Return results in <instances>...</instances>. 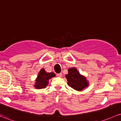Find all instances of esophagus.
Here are the masks:
<instances>
[{
	"label": "esophagus",
	"mask_w": 121,
	"mask_h": 121,
	"mask_svg": "<svg viewBox=\"0 0 121 121\" xmlns=\"http://www.w3.org/2000/svg\"><path fill=\"white\" fill-rule=\"evenodd\" d=\"M57 76L58 77H61L62 76V73H57Z\"/></svg>",
	"instance_id": "esophagus-1"
}]
</instances>
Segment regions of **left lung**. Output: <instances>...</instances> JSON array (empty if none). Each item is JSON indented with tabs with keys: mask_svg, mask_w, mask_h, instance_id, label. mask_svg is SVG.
<instances>
[{
	"mask_svg": "<svg viewBox=\"0 0 121 121\" xmlns=\"http://www.w3.org/2000/svg\"><path fill=\"white\" fill-rule=\"evenodd\" d=\"M68 86L78 91H81L88 86L86 78L81 75L77 68H71L68 69V74L65 75Z\"/></svg>",
	"mask_w": 121,
	"mask_h": 121,
	"instance_id": "1",
	"label": "left lung"
}]
</instances>
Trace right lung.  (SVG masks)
Listing matches in <instances>:
<instances>
[{
    "label": "right lung",
    "mask_w": 121,
    "mask_h": 121,
    "mask_svg": "<svg viewBox=\"0 0 121 121\" xmlns=\"http://www.w3.org/2000/svg\"><path fill=\"white\" fill-rule=\"evenodd\" d=\"M55 73L53 72L47 73L44 69H42L39 72L37 79L36 80L35 87L36 89H44L47 86L49 79L55 77Z\"/></svg>",
    "instance_id": "add662e5"
}]
</instances>
